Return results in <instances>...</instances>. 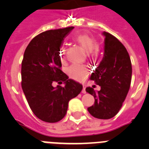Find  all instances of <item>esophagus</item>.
<instances>
[{"instance_id": "34e87169", "label": "esophagus", "mask_w": 149, "mask_h": 149, "mask_svg": "<svg viewBox=\"0 0 149 149\" xmlns=\"http://www.w3.org/2000/svg\"><path fill=\"white\" fill-rule=\"evenodd\" d=\"M81 93H86V91H85V85H84V84H83V89L82 91H81Z\"/></svg>"}]
</instances>
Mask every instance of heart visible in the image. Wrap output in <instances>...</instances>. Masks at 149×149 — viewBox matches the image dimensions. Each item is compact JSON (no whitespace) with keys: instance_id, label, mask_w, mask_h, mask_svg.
<instances>
[{"instance_id":"b5f03b06","label":"heart","mask_w":149,"mask_h":149,"mask_svg":"<svg viewBox=\"0 0 149 149\" xmlns=\"http://www.w3.org/2000/svg\"><path fill=\"white\" fill-rule=\"evenodd\" d=\"M74 40L79 45H81L88 53L92 58H96L100 55V50L97 48L98 43L95 38L88 34H79L75 36ZM66 53V49L64 46L59 49V56L61 61H64ZM89 70L88 67L84 65L73 64L70 65L68 69V76L76 81H81L85 79L88 75Z\"/></svg>"}]
</instances>
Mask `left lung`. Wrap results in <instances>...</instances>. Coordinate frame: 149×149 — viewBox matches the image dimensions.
<instances>
[{"mask_svg": "<svg viewBox=\"0 0 149 149\" xmlns=\"http://www.w3.org/2000/svg\"><path fill=\"white\" fill-rule=\"evenodd\" d=\"M104 57L91 74L90 79L101 87L95 92L93 88H86V92L93 96L94 104L88 108L94 117L108 120L113 117L122 108L131 86L132 68L126 48L117 38L104 32Z\"/></svg>", "mask_w": 149, "mask_h": 149, "instance_id": "1", "label": "left lung"}]
</instances>
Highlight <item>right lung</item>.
I'll return each mask as SVG.
<instances>
[{
  "instance_id": "obj_1",
  "label": "right lung",
  "mask_w": 149,
  "mask_h": 149,
  "mask_svg": "<svg viewBox=\"0 0 149 149\" xmlns=\"http://www.w3.org/2000/svg\"><path fill=\"white\" fill-rule=\"evenodd\" d=\"M74 26L43 32L32 39L21 63V87L27 102L38 119L47 123L62 120L68 102L79 94L82 85L61 70L59 49ZM64 81L65 87H53Z\"/></svg>"
}]
</instances>
